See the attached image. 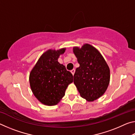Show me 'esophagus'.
Listing matches in <instances>:
<instances>
[{
	"label": "esophagus",
	"mask_w": 135,
	"mask_h": 135,
	"mask_svg": "<svg viewBox=\"0 0 135 135\" xmlns=\"http://www.w3.org/2000/svg\"><path fill=\"white\" fill-rule=\"evenodd\" d=\"M71 73H72V74H73V75H74V73H75V70H74V69L72 70L71 71Z\"/></svg>",
	"instance_id": "obj_1"
}]
</instances>
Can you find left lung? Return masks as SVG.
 <instances>
[{"instance_id":"obj_1","label":"left lung","mask_w":135,"mask_h":135,"mask_svg":"<svg viewBox=\"0 0 135 135\" xmlns=\"http://www.w3.org/2000/svg\"><path fill=\"white\" fill-rule=\"evenodd\" d=\"M80 67L74 75V83L81 97L93 101L104 94L110 79V71L103 56L89 44L73 47Z\"/></svg>"}]
</instances>
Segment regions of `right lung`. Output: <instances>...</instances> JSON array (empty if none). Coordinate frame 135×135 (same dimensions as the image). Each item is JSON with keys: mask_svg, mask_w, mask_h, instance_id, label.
I'll return each instance as SVG.
<instances>
[{"mask_svg": "<svg viewBox=\"0 0 135 135\" xmlns=\"http://www.w3.org/2000/svg\"><path fill=\"white\" fill-rule=\"evenodd\" d=\"M65 48L49 49L40 57L30 74V84L34 95L46 105H55L65 95L73 74L59 64L58 59Z\"/></svg>", "mask_w": 135, "mask_h": 135, "instance_id": "1", "label": "right lung"}]
</instances>
